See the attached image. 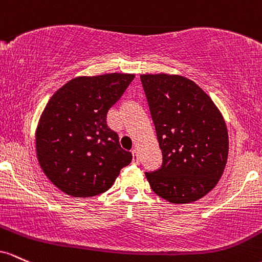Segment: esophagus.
<instances>
[{"label":"esophagus","mask_w":262,"mask_h":262,"mask_svg":"<svg viewBox=\"0 0 262 262\" xmlns=\"http://www.w3.org/2000/svg\"><path fill=\"white\" fill-rule=\"evenodd\" d=\"M132 163H135V164L139 163V154H137L136 149H134V151H132Z\"/></svg>","instance_id":"34e87169"}]
</instances>
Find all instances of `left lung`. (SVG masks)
<instances>
[{
    "label": "left lung",
    "mask_w": 262,
    "mask_h": 262,
    "mask_svg": "<svg viewBox=\"0 0 262 262\" xmlns=\"http://www.w3.org/2000/svg\"><path fill=\"white\" fill-rule=\"evenodd\" d=\"M162 151V166L145 172L152 190L174 204L209 193L224 172L229 152L222 114L194 81L181 75H141Z\"/></svg>",
    "instance_id": "8db88e82"
}]
</instances>
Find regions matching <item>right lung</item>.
<instances>
[{
    "label": "right lung",
    "mask_w": 262,
    "mask_h": 262,
    "mask_svg": "<svg viewBox=\"0 0 262 262\" xmlns=\"http://www.w3.org/2000/svg\"><path fill=\"white\" fill-rule=\"evenodd\" d=\"M132 74L79 76L60 88L44 108L36 132L38 162L55 187L72 196L101 194L132 155L107 127L108 108L134 80Z\"/></svg>",
    "instance_id": "obj_1"
}]
</instances>
